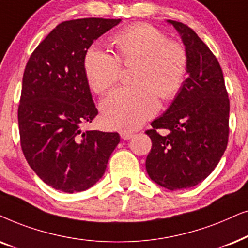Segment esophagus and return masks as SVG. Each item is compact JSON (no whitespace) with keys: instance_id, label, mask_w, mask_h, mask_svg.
Returning <instances> with one entry per match:
<instances>
[{"instance_id":"1","label":"esophagus","mask_w":248,"mask_h":248,"mask_svg":"<svg viewBox=\"0 0 248 248\" xmlns=\"http://www.w3.org/2000/svg\"><path fill=\"white\" fill-rule=\"evenodd\" d=\"M120 136H121L122 140H130V138H133L134 134L130 133V131H126V130H124V131H121Z\"/></svg>"}]
</instances>
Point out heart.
<instances>
[{"label":"heart","instance_id":"obj_1","mask_svg":"<svg viewBox=\"0 0 248 248\" xmlns=\"http://www.w3.org/2000/svg\"><path fill=\"white\" fill-rule=\"evenodd\" d=\"M114 55L92 47L84 58L86 79L95 93L103 95L117 85L121 64L135 63L134 86L122 87L101 105L104 124L112 129L134 130L158 110V96L169 101L181 90L188 69V55L179 42L168 39L148 24H133L111 37Z\"/></svg>","mask_w":248,"mask_h":248}]
</instances>
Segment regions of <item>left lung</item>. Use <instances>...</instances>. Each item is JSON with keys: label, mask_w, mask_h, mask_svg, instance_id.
Instances as JSON below:
<instances>
[{"label": "left lung", "mask_w": 248, "mask_h": 248, "mask_svg": "<svg viewBox=\"0 0 248 248\" xmlns=\"http://www.w3.org/2000/svg\"><path fill=\"white\" fill-rule=\"evenodd\" d=\"M168 22L187 51L188 77L166 113L146 130L152 140L146 171L154 183L178 190L196 186L219 163L229 137L230 104L216 55L188 26Z\"/></svg>", "instance_id": "8db88e82"}]
</instances>
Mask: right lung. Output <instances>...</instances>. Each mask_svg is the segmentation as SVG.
Segmentation results:
<instances>
[{
  "instance_id": "1",
  "label": "right lung",
  "mask_w": 248,
  "mask_h": 248,
  "mask_svg": "<svg viewBox=\"0 0 248 248\" xmlns=\"http://www.w3.org/2000/svg\"><path fill=\"white\" fill-rule=\"evenodd\" d=\"M120 19L84 18L58 25L31 53L18 108L22 152L36 174L64 193L101 179L118 133L82 131L97 115L84 71L87 49Z\"/></svg>"
}]
</instances>
